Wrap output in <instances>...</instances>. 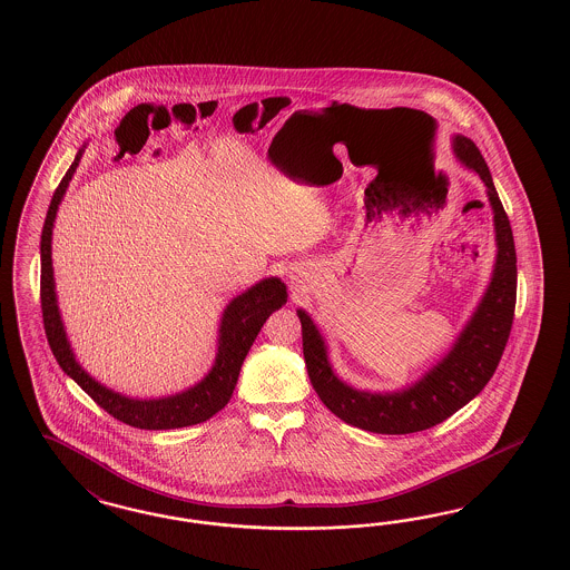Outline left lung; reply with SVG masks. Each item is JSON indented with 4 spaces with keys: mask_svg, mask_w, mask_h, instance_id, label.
Wrapping results in <instances>:
<instances>
[{
    "mask_svg": "<svg viewBox=\"0 0 570 570\" xmlns=\"http://www.w3.org/2000/svg\"><path fill=\"white\" fill-rule=\"evenodd\" d=\"M454 156L484 180L494 213L497 263L491 284L475 314L430 373L414 385L392 393L360 392L343 383L328 362L326 345L312 317L298 309L303 328V355L315 393L341 421L373 433H414L430 430L463 409L487 387L510 338L515 309V246L510 218L492 185L491 170L468 137L452 138Z\"/></svg>",
    "mask_w": 570,
    "mask_h": 570,
    "instance_id": "8db88e82",
    "label": "left lung"
}]
</instances>
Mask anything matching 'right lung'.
<instances>
[{
    "label": "right lung",
    "mask_w": 570,
    "mask_h": 570,
    "mask_svg": "<svg viewBox=\"0 0 570 570\" xmlns=\"http://www.w3.org/2000/svg\"><path fill=\"white\" fill-rule=\"evenodd\" d=\"M81 154L83 149H79L73 164L60 180L41 229L40 296L43 331L48 336V345L57 357L60 368L69 374L79 387L99 404L100 409H105L114 419H118L126 425H132L138 430H178V428H189L202 421H208L213 414L227 406L232 393L236 390L244 357L253 347L256 334L263 328L265 320L286 303L288 298L286 284L277 277L261 279L253 288L236 296L227 305L218 328V354H216L215 366L191 390L168 395V397H159V400H130L126 395H119L102 387L90 374L81 371L67 341L59 305H57L52 256H50L52 255L50 253L52 227H55L60 199L65 196L67 185L79 166Z\"/></svg>",
    "instance_id": "obj_1"
}]
</instances>
